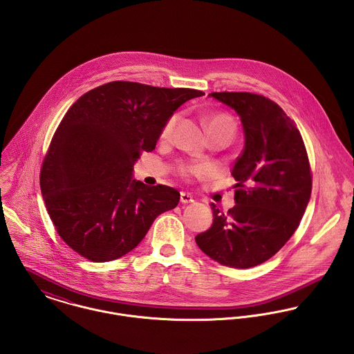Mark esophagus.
I'll list each match as a JSON object with an SVG mask.
<instances>
[{"label":"esophagus","mask_w":354,"mask_h":354,"mask_svg":"<svg viewBox=\"0 0 354 354\" xmlns=\"http://www.w3.org/2000/svg\"><path fill=\"white\" fill-rule=\"evenodd\" d=\"M180 202L182 203H192V202H194V196H192V194H189V193H180Z\"/></svg>","instance_id":"esophagus-1"}]
</instances>
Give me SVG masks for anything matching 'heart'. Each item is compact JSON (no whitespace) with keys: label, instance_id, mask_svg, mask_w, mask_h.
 I'll return each mask as SVG.
<instances>
[{"label":"heart","instance_id":"1","mask_svg":"<svg viewBox=\"0 0 354 354\" xmlns=\"http://www.w3.org/2000/svg\"><path fill=\"white\" fill-rule=\"evenodd\" d=\"M176 120H178V115H172L171 118L167 120V123L164 124V127L161 130V137L162 138H168L172 134L174 127L176 124ZM206 129H207L209 134L213 133V131H224V133H228L232 137L235 126H234L232 120L228 118L227 115H212V117L206 119ZM212 172H213V167L210 164H206V162L187 164V165L182 167V174L187 175V176H190V175H193V176H206V175H210Z\"/></svg>","mask_w":354,"mask_h":354}]
</instances>
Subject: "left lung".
Masks as SVG:
<instances>
[{
    "label": "left lung",
    "instance_id": "8db88e82",
    "mask_svg": "<svg viewBox=\"0 0 354 354\" xmlns=\"http://www.w3.org/2000/svg\"><path fill=\"white\" fill-rule=\"evenodd\" d=\"M209 96L235 110L244 148L231 172L235 206L224 214L210 203L213 224L196 241L213 261L248 269L270 259L297 230L313 189L308 156L295 122L270 99L248 92Z\"/></svg>",
    "mask_w": 354,
    "mask_h": 354
}]
</instances>
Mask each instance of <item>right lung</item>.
Returning <instances> with one entry per match:
<instances>
[{
	"mask_svg": "<svg viewBox=\"0 0 354 354\" xmlns=\"http://www.w3.org/2000/svg\"><path fill=\"white\" fill-rule=\"evenodd\" d=\"M205 93L113 81L84 93L61 120L40 171V190L58 235L84 258L109 262L136 248L180 194L133 178L167 120Z\"/></svg>",
	"mask_w": 354,
	"mask_h": 354,
	"instance_id": "add662e5",
	"label": "right lung"
}]
</instances>
